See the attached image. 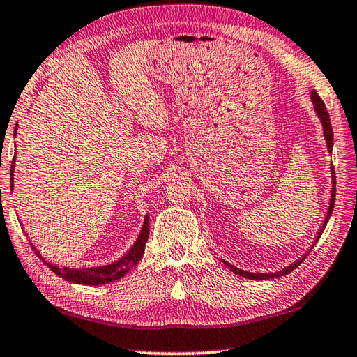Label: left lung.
I'll return each mask as SVG.
<instances>
[{"label": "left lung", "mask_w": 357, "mask_h": 357, "mask_svg": "<svg viewBox=\"0 0 357 357\" xmlns=\"http://www.w3.org/2000/svg\"><path fill=\"white\" fill-rule=\"evenodd\" d=\"M311 102H312V105H314V111H316V114H317V117L320 119V123H322V128H324V137H325V142H326V146H328V153H331L333 151V128H331V122H330V114H328V111H326V107H325V103H324V100L320 99L319 97V94L316 93V91H311ZM334 169H333V165H331V197H330V204H328V211H326V216H325V221L322 222V227L319 229V232H317V235H316V238H314V241H312V244H311V248L308 249V252H306L305 255H302L298 258V260H296L294 263L292 264H289V266H286V268H283L282 271H277V272H269V274H260V272H248V271H243V269H238V268H235L234 264H230V263H227L226 260H221L222 263L226 264V266L234 272V274H236V275H240V277H244V278H249V280H271V278H278V277H282V275H288L289 272H292L294 271L296 268H298L300 264L303 263V260L306 257H308V254L311 252V249L314 248V244H316L317 241H319V238H320V235H322V232L325 230V227H326V222H328V220H330V216H331V213H333V208H334V199H336V176H334Z\"/></svg>", "instance_id": "left-lung-1"}]
</instances>
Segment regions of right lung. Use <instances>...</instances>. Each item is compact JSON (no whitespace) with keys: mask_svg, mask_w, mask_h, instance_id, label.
<instances>
[{"mask_svg":"<svg viewBox=\"0 0 357 357\" xmlns=\"http://www.w3.org/2000/svg\"><path fill=\"white\" fill-rule=\"evenodd\" d=\"M15 135H17V128H15ZM13 172H15V158H13L12 167H10V187L12 188H13ZM149 232H150V218H149V215H145L144 225H142L141 232H139V235H137V240L135 241V244H132L128 252L121 258V260L109 263V264H107V266L86 268V269H74V268L71 269V268L55 266V264L47 263L45 258L40 255L38 249L35 248L32 243H31V246L35 250V254H37L41 260L45 261L46 266L52 272H55L59 277L65 278L66 282L77 283V284L97 286V284H107V283L119 280V278H122L131 268H135L136 264L141 261L144 250H145V243H146V240H149Z\"/></svg>","mask_w":357,"mask_h":357,"instance_id":"1","label":"right lung"}]
</instances>
